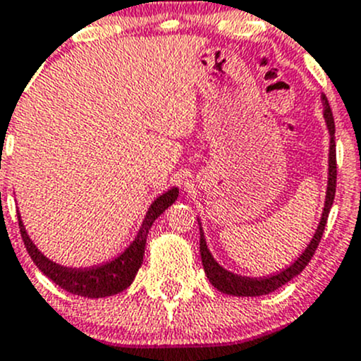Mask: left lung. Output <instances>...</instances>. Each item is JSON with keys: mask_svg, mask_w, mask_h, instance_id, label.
<instances>
[{"mask_svg": "<svg viewBox=\"0 0 361 361\" xmlns=\"http://www.w3.org/2000/svg\"><path fill=\"white\" fill-rule=\"evenodd\" d=\"M324 102V117L325 123H327L329 133H331V150H329V185H327V195H325V207L322 212L320 225H318L317 231H314L313 238L308 244V247L305 249V252L290 264L289 268H286L283 271L275 273L271 276H263V279H249V276H240L235 275V273L226 271L225 268L219 267L214 261V257L211 256L209 249H207L206 238H204L202 228H200V257H202L204 271H206L207 279L212 286L218 290H221L223 294L230 295H238V298H254V295H264L270 294V292L280 289L282 286H286L289 280L298 276L299 273L306 268V264L310 263L311 257H313L314 250H317L318 244L322 240V235H324L325 225H327L329 212H331L334 197H336V181H337V162H336V138H334V133H336V124H334V116L331 111V105H329L327 97H322Z\"/></svg>", "mask_w": 361, "mask_h": 361, "instance_id": "obj_1", "label": "left lung"}]
</instances>
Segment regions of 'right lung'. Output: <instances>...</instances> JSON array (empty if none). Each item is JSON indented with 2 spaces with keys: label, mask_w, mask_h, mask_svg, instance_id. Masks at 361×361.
I'll use <instances>...</instances> for the list:
<instances>
[{
  "label": "right lung",
  "mask_w": 361,
  "mask_h": 361,
  "mask_svg": "<svg viewBox=\"0 0 361 361\" xmlns=\"http://www.w3.org/2000/svg\"><path fill=\"white\" fill-rule=\"evenodd\" d=\"M176 199L178 188H171V190L162 193L161 197H157L149 207V212H147L145 219L142 223V228H140L135 240L131 242L130 247L111 263L102 264V267L85 268V270L60 267V264L48 259L47 256H43L29 238L27 231L22 225L20 214L17 212L18 228H20L22 240H24L30 259L56 286L71 292V294L82 295V298H107V295L117 294V292L128 289L131 286L136 271L142 267L143 252H145L147 237H149L152 223L157 219V216H161L162 212L168 209Z\"/></svg>",
  "instance_id": "1"
}]
</instances>
